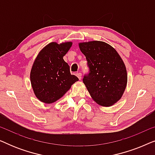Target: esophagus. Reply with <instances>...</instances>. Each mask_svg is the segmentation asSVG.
Here are the masks:
<instances>
[{
	"label": "esophagus",
	"mask_w": 155,
	"mask_h": 155,
	"mask_svg": "<svg viewBox=\"0 0 155 155\" xmlns=\"http://www.w3.org/2000/svg\"><path fill=\"white\" fill-rule=\"evenodd\" d=\"M76 75H77V77L78 78V79L79 80H81V77H82V74L80 73H78L76 74Z\"/></svg>",
	"instance_id": "obj_1"
}]
</instances>
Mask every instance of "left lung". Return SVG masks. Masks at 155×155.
<instances>
[{"instance_id": "1", "label": "left lung", "mask_w": 155, "mask_h": 155, "mask_svg": "<svg viewBox=\"0 0 155 155\" xmlns=\"http://www.w3.org/2000/svg\"><path fill=\"white\" fill-rule=\"evenodd\" d=\"M90 73L83 82L91 97L101 107H109L121 99L128 75L125 63L115 48L101 41L80 42Z\"/></svg>"}]
</instances>
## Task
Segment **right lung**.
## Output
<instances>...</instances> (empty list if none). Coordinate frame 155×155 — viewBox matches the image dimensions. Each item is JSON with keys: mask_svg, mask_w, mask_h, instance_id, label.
Segmentation results:
<instances>
[{"mask_svg": "<svg viewBox=\"0 0 155 155\" xmlns=\"http://www.w3.org/2000/svg\"><path fill=\"white\" fill-rule=\"evenodd\" d=\"M73 45L72 41L51 42L40 51L30 71V82L36 97L45 104L61 99L78 78L71 75L63 60Z\"/></svg>", "mask_w": 155, "mask_h": 155, "instance_id": "add662e5", "label": "right lung"}]
</instances>
